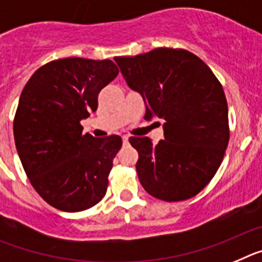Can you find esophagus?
<instances>
[{
  "label": "esophagus",
  "instance_id": "esophagus-1",
  "mask_svg": "<svg viewBox=\"0 0 262 262\" xmlns=\"http://www.w3.org/2000/svg\"><path fill=\"white\" fill-rule=\"evenodd\" d=\"M122 142H124V145H126L129 142V137L128 136H124V137H122Z\"/></svg>",
  "mask_w": 262,
  "mask_h": 262
}]
</instances>
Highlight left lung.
Returning <instances> with one entry per match:
<instances>
[{"label":"left lung","instance_id":"obj_1","mask_svg":"<svg viewBox=\"0 0 262 262\" xmlns=\"http://www.w3.org/2000/svg\"><path fill=\"white\" fill-rule=\"evenodd\" d=\"M129 87L145 104L147 121L165 120V140L130 137L141 185L151 196L179 202L203 190L219 169L229 140L228 105L211 68L182 49L116 56Z\"/></svg>","mask_w":262,"mask_h":262}]
</instances>
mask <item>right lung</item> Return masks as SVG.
I'll return each mask as SVG.
<instances>
[{"instance_id":"add662e5","label":"right lung","mask_w":262,"mask_h":262,"mask_svg":"<svg viewBox=\"0 0 262 262\" xmlns=\"http://www.w3.org/2000/svg\"><path fill=\"white\" fill-rule=\"evenodd\" d=\"M117 75L109 59H58L38 68L22 91L15 147L33 187L58 210H88L105 196L122 140L83 134L80 121L96 111L99 92Z\"/></svg>"}]
</instances>
